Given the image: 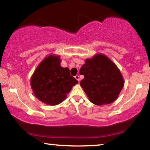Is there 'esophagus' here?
Returning a JSON list of instances; mask_svg holds the SVG:
<instances>
[{"label":"esophagus","mask_w":150,"mask_h":150,"mask_svg":"<svg viewBox=\"0 0 150 150\" xmlns=\"http://www.w3.org/2000/svg\"><path fill=\"white\" fill-rule=\"evenodd\" d=\"M75 78L76 79H77L78 81H80V78H79V75H76L75 77Z\"/></svg>","instance_id":"esophagus-1"}]
</instances>
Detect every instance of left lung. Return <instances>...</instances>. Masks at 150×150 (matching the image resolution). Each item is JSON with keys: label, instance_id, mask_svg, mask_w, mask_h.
I'll list each match as a JSON object with an SVG mask.
<instances>
[{"label": "left lung", "instance_id": "left-lung-1", "mask_svg": "<svg viewBox=\"0 0 150 150\" xmlns=\"http://www.w3.org/2000/svg\"><path fill=\"white\" fill-rule=\"evenodd\" d=\"M79 73L85 77L80 85L88 99L96 105H108L117 99L124 85L117 66L103 54L85 59Z\"/></svg>", "mask_w": 150, "mask_h": 150}]
</instances>
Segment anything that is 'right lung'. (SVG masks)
<instances>
[{"label": "right lung", "instance_id": "add662e5", "mask_svg": "<svg viewBox=\"0 0 150 150\" xmlns=\"http://www.w3.org/2000/svg\"><path fill=\"white\" fill-rule=\"evenodd\" d=\"M59 55L45 57L35 68L30 85L35 97L47 105H57L64 101L78 81L71 76L67 67L61 66Z\"/></svg>", "mask_w": 150, "mask_h": 150}]
</instances>
